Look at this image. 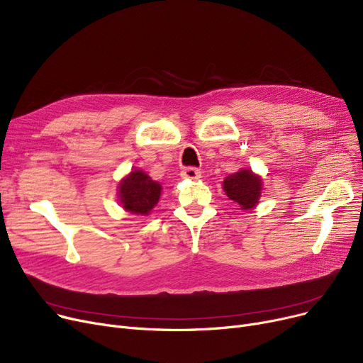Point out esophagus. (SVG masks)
Here are the masks:
<instances>
[{"label": "esophagus", "instance_id": "34e87169", "mask_svg": "<svg viewBox=\"0 0 363 363\" xmlns=\"http://www.w3.org/2000/svg\"><path fill=\"white\" fill-rule=\"evenodd\" d=\"M182 177L186 180H198L201 177V171L195 167H187L182 171Z\"/></svg>", "mask_w": 363, "mask_h": 363}]
</instances>
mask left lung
I'll return each instance as SVG.
<instances>
[{"mask_svg":"<svg viewBox=\"0 0 363 363\" xmlns=\"http://www.w3.org/2000/svg\"><path fill=\"white\" fill-rule=\"evenodd\" d=\"M262 186L260 176H255L251 169H240L223 182L224 192L229 199L239 203L242 210H251L258 203V198L262 196Z\"/></svg>","mask_w":363,"mask_h":363,"instance_id":"obj_1","label":"left lung"}]
</instances>
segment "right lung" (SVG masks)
Returning <instances> with one entry per match:
<instances>
[{
	"mask_svg": "<svg viewBox=\"0 0 363 363\" xmlns=\"http://www.w3.org/2000/svg\"><path fill=\"white\" fill-rule=\"evenodd\" d=\"M161 184L152 180L146 172L134 169L118 186L123 208L133 214L147 216L161 196Z\"/></svg>",
	"mask_w": 363,
	"mask_h": 363,
	"instance_id": "add662e5",
	"label": "right lung"
}]
</instances>
